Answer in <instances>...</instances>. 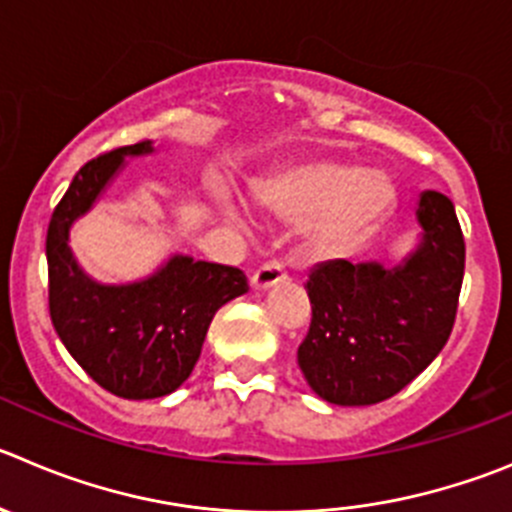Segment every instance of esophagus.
I'll return each instance as SVG.
<instances>
[{"label":"esophagus","mask_w":512,"mask_h":512,"mask_svg":"<svg viewBox=\"0 0 512 512\" xmlns=\"http://www.w3.org/2000/svg\"><path fill=\"white\" fill-rule=\"evenodd\" d=\"M285 278H288V272H285L283 262L267 260V262H262V265L255 270V275H252V288L267 290V288H272V285L283 283Z\"/></svg>","instance_id":"1"}]
</instances>
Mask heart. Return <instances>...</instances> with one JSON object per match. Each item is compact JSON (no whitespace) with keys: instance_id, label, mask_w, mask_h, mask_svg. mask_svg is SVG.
I'll use <instances>...</instances> for the list:
<instances>
[{"instance_id":"heart-1","label":"heart","mask_w":512,"mask_h":512,"mask_svg":"<svg viewBox=\"0 0 512 512\" xmlns=\"http://www.w3.org/2000/svg\"><path fill=\"white\" fill-rule=\"evenodd\" d=\"M255 194L275 217L308 222L305 240L315 255L336 257L353 250L386 217L396 191L384 171L321 159L260 181Z\"/></svg>"}]
</instances>
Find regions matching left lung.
I'll return each instance as SVG.
<instances>
[{
    "label": "left lung",
    "instance_id": "8db88e82",
    "mask_svg": "<svg viewBox=\"0 0 512 512\" xmlns=\"http://www.w3.org/2000/svg\"><path fill=\"white\" fill-rule=\"evenodd\" d=\"M422 245L404 265L323 262L308 275L310 326L298 366L310 389L341 407L399 394L442 351L457 318L465 237L452 202L424 191Z\"/></svg>",
    "mask_w": 512,
    "mask_h": 512
}]
</instances>
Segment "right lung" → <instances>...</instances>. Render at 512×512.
Returning a JSON list of instances; mask_svg holds the SVG:
<instances>
[{
  "instance_id": "right-lung-1",
  "label": "right lung",
  "mask_w": 512,
  "mask_h": 512,
  "mask_svg": "<svg viewBox=\"0 0 512 512\" xmlns=\"http://www.w3.org/2000/svg\"><path fill=\"white\" fill-rule=\"evenodd\" d=\"M151 141L118 146L75 174L47 227V303L57 336L85 374L121 399H159L189 379L214 313L247 293L240 267L174 257L154 278L98 285L68 247V229L121 166Z\"/></svg>"
}]
</instances>
